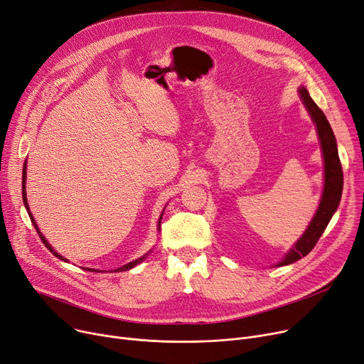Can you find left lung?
I'll use <instances>...</instances> for the list:
<instances>
[{
    "instance_id": "left-lung-1",
    "label": "left lung",
    "mask_w": 364,
    "mask_h": 364,
    "mask_svg": "<svg viewBox=\"0 0 364 364\" xmlns=\"http://www.w3.org/2000/svg\"><path fill=\"white\" fill-rule=\"evenodd\" d=\"M299 95L305 107H307L309 113L311 114V118L317 128L320 143H321L323 159H324V188H323V195H321L317 213L311 220L310 225L307 227V230H305V233L295 243L292 250L279 262V265L292 264L311 252V250L318 242L320 236L323 235L324 228L328 227L332 215L336 211L341 200V195H342V186H343V176H342V166L338 155L336 139L331 128V124L326 119V117H324L321 109L313 102L309 91L304 87L299 88Z\"/></svg>"
}]
</instances>
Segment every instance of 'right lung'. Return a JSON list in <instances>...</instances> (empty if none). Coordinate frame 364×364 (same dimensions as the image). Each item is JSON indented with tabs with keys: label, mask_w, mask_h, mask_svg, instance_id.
<instances>
[{
	"label": "right lung",
	"mask_w": 364,
	"mask_h": 364,
	"mask_svg": "<svg viewBox=\"0 0 364 364\" xmlns=\"http://www.w3.org/2000/svg\"><path fill=\"white\" fill-rule=\"evenodd\" d=\"M23 177H22V196H23V203H25V206H26V209H28V213H29V217H31V221H32V224H33V227H35V230L38 232V236L41 237V240H43V243L47 246V250L50 251V252H53V255L54 257H57L59 259H62V261H66V258L65 257H62V255H59L57 254L55 251H53V247L48 245V242L46 240V237L41 235V232L38 230V227H36V223H35V220H33V217H32V214H31V211H29V205H28V199H26V187H25V183H26V166H23ZM161 218H162V215H161ZM161 218H159V227H161ZM146 258V255H143L141 258H139V259H136V261H131V262H128V264H125V265H122V267H119V269H117V272H127V270H129V269H132V267H136L137 264H140L143 259ZM68 262V261H66ZM90 270V269H88ZM91 272H94L92 269H91ZM97 272V270H95Z\"/></svg>",
	"instance_id": "right-lung-1"
}]
</instances>
